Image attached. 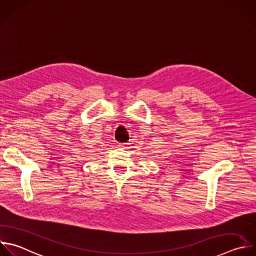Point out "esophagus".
Segmentation results:
<instances>
[{
    "mask_svg": "<svg viewBox=\"0 0 256 256\" xmlns=\"http://www.w3.org/2000/svg\"><path fill=\"white\" fill-rule=\"evenodd\" d=\"M119 147H121V148H129V143H119Z\"/></svg>",
    "mask_w": 256,
    "mask_h": 256,
    "instance_id": "esophagus-1",
    "label": "esophagus"
}]
</instances>
